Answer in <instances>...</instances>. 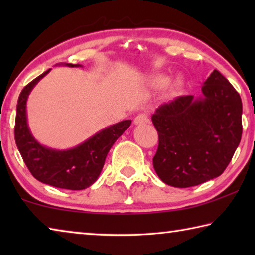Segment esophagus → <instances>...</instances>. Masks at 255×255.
Here are the masks:
<instances>
[{
  "instance_id": "34e87169",
  "label": "esophagus",
  "mask_w": 255,
  "mask_h": 255,
  "mask_svg": "<svg viewBox=\"0 0 255 255\" xmlns=\"http://www.w3.org/2000/svg\"><path fill=\"white\" fill-rule=\"evenodd\" d=\"M149 122L148 120V116L147 114H145V112H143V114H138L135 119H133V124L135 125H143V124H147Z\"/></svg>"
}]
</instances>
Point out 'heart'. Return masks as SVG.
<instances>
[{"mask_svg": "<svg viewBox=\"0 0 255 255\" xmlns=\"http://www.w3.org/2000/svg\"><path fill=\"white\" fill-rule=\"evenodd\" d=\"M170 82V77L167 75H156L154 76L152 80H150V84H152L154 88H163V86H165L167 83ZM179 83V81H178Z\"/></svg>", "mask_w": 255, "mask_h": 255, "instance_id": "heart-1", "label": "heart"}]
</instances>
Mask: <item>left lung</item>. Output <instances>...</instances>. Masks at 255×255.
Masks as SVG:
<instances>
[{
    "label": "left lung",
    "instance_id": "1",
    "mask_svg": "<svg viewBox=\"0 0 255 255\" xmlns=\"http://www.w3.org/2000/svg\"><path fill=\"white\" fill-rule=\"evenodd\" d=\"M159 106L152 116L158 133L154 170L164 183L189 188L221 175L242 137V100L217 70L201 88Z\"/></svg>",
    "mask_w": 255,
    "mask_h": 255
}]
</instances>
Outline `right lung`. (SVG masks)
Instances as JSON below:
<instances>
[{"label":"right lung","instance_id":"add662e5","mask_svg":"<svg viewBox=\"0 0 255 255\" xmlns=\"http://www.w3.org/2000/svg\"><path fill=\"white\" fill-rule=\"evenodd\" d=\"M63 65L82 66L80 64L67 63ZM49 71L50 68L30 82L20 93L14 127L15 144L33 178L56 188L83 190L98 180L110 148L129 128L131 120H123L111 125L70 149H54L38 143L28 126L27 100L34 85Z\"/></svg>","mask_w":255,"mask_h":255}]
</instances>
